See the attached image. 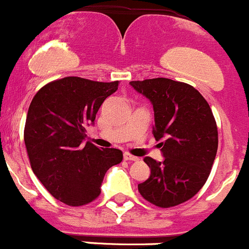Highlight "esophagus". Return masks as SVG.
I'll return each mask as SVG.
<instances>
[{
  "instance_id": "esophagus-1",
  "label": "esophagus",
  "mask_w": 249,
  "mask_h": 249,
  "mask_svg": "<svg viewBox=\"0 0 249 249\" xmlns=\"http://www.w3.org/2000/svg\"><path fill=\"white\" fill-rule=\"evenodd\" d=\"M124 160L125 161H129V162H134V161H139L138 157L132 156V155H130V153H124Z\"/></svg>"
}]
</instances>
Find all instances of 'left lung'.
I'll list each match as a JSON object with an SVG mask.
<instances>
[{
	"instance_id": "8db88e82",
	"label": "left lung",
	"mask_w": 249,
	"mask_h": 249,
	"mask_svg": "<svg viewBox=\"0 0 249 249\" xmlns=\"http://www.w3.org/2000/svg\"><path fill=\"white\" fill-rule=\"evenodd\" d=\"M151 101L155 111L153 136L164 160L143 161L150 177L138 185L148 203L172 208L189 200L203 188L215 161L219 134L210 106L198 89L169 78L131 81Z\"/></svg>"
}]
</instances>
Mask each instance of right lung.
Wrapping results in <instances>:
<instances>
[{
	"instance_id": "right-lung-1",
	"label": "right lung",
	"mask_w": 249,
	"mask_h": 249,
	"mask_svg": "<svg viewBox=\"0 0 249 249\" xmlns=\"http://www.w3.org/2000/svg\"><path fill=\"white\" fill-rule=\"evenodd\" d=\"M118 86L119 81L69 76L46 83L30 103L24 126L30 167L46 190L66 205L96 200L107 171L123 161L118 148L83 142L87 126Z\"/></svg>"
}]
</instances>
